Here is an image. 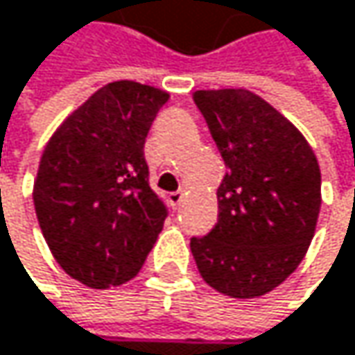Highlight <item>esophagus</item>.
Returning <instances> with one entry per match:
<instances>
[{"label": "esophagus", "instance_id": "34e87169", "mask_svg": "<svg viewBox=\"0 0 355 355\" xmlns=\"http://www.w3.org/2000/svg\"><path fill=\"white\" fill-rule=\"evenodd\" d=\"M183 198H185V191H183V189H179V191H172V193L168 196V200H170V204H172L174 208H179V206L183 204Z\"/></svg>", "mask_w": 355, "mask_h": 355}]
</instances>
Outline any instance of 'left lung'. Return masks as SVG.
Listing matches in <instances>:
<instances>
[{
  "label": "left lung",
  "mask_w": 355,
  "mask_h": 355,
  "mask_svg": "<svg viewBox=\"0 0 355 355\" xmlns=\"http://www.w3.org/2000/svg\"><path fill=\"white\" fill-rule=\"evenodd\" d=\"M229 168L216 191L218 223L191 239L202 279L252 300L279 287L304 260L320 212V166L306 137L248 89L196 91Z\"/></svg>",
  "instance_id": "8db88e82"
}]
</instances>
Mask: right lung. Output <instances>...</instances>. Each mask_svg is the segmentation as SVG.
I'll return each instance as SVG.
<instances>
[{"mask_svg":"<svg viewBox=\"0 0 355 355\" xmlns=\"http://www.w3.org/2000/svg\"><path fill=\"white\" fill-rule=\"evenodd\" d=\"M168 93L107 83L51 135L33 202L43 237L66 275L91 289L141 270L168 210L149 187L145 137Z\"/></svg>","mask_w":355,"mask_h":355,"instance_id":"add662e5","label":"right lung"}]
</instances>
